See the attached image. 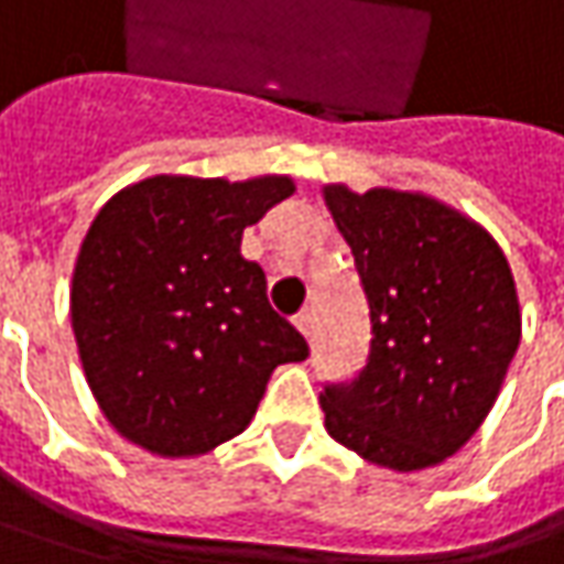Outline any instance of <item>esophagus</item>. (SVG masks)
Returning <instances> with one entry per match:
<instances>
[{
	"label": "esophagus",
	"instance_id": "34e87169",
	"mask_svg": "<svg viewBox=\"0 0 564 564\" xmlns=\"http://www.w3.org/2000/svg\"><path fill=\"white\" fill-rule=\"evenodd\" d=\"M294 326L304 333V338H311L314 336V314L311 311H301V314L294 316Z\"/></svg>",
	"mask_w": 564,
	"mask_h": 564
}]
</instances>
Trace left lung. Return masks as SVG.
<instances>
[{"instance_id": "8db88e82", "label": "left lung", "mask_w": 564, "mask_h": 564, "mask_svg": "<svg viewBox=\"0 0 564 564\" xmlns=\"http://www.w3.org/2000/svg\"><path fill=\"white\" fill-rule=\"evenodd\" d=\"M370 304V355L326 382L329 436L392 470L445 462L477 433L521 341L509 260L487 228L411 191H323Z\"/></svg>"}]
</instances>
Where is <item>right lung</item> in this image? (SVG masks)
I'll use <instances>...</instances> for the list:
<instances>
[{
    "label": "right lung",
    "mask_w": 564,
    "mask_h": 564,
    "mask_svg": "<svg viewBox=\"0 0 564 564\" xmlns=\"http://www.w3.org/2000/svg\"><path fill=\"white\" fill-rule=\"evenodd\" d=\"M292 194L285 175H156L97 213L77 253L72 326L90 392L128 443L206 455L248 426L279 364L311 355L241 257L245 228Z\"/></svg>",
    "instance_id": "right-lung-1"
}]
</instances>
